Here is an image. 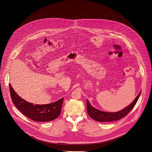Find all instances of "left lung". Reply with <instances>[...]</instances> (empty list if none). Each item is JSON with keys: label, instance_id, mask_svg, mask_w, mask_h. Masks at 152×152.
I'll list each match as a JSON object with an SVG mask.
<instances>
[{"label": "left lung", "instance_id": "obj_1", "mask_svg": "<svg viewBox=\"0 0 152 152\" xmlns=\"http://www.w3.org/2000/svg\"><path fill=\"white\" fill-rule=\"evenodd\" d=\"M141 94V91H140L139 94L136 97L134 100L132 102L130 105L126 107L125 108L123 109L122 110L116 112H107L99 110L95 108L92 107L87 99V112L89 116L92 118L94 120L98 122H113L115 121L119 120L125 116H126L129 112L130 110L133 109L136 105L140 95Z\"/></svg>", "mask_w": 152, "mask_h": 152}]
</instances>
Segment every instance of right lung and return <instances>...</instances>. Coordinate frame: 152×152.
<instances>
[{
    "label": "right lung",
    "mask_w": 152,
    "mask_h": 152,
    "mask_svg": "<svg viewBox=\"0 0 152 152\" xmlns=\"http://www.w3.org/2000/svg\"><path fill=\"white\" fill-rule=\"evenodd\" d=\"M12 102L23 115L36 122H49L57 118L61 113L64 98L53 103L33 105L22 99L9 84Z\"/></svg>",
    "instance_id": "obj_1"
}]
</instances>
